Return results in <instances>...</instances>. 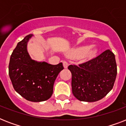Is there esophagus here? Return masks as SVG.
I'll return each instance as SVG.
<instances>
[{
  "label": "esophagus",
  "instance_id": "34e87169",
  "mask_svg": "<svg viewBox=\"0 0 126 126\" xmlns=\"http://www.w3.org/2000/svg\"><path fill=\"white\" fill-rule=\"evenodd\" d=\"M63 67H64V68H65V69H67V67H68V65H69V64H68V63H67V61H63Z\"/></svg>",
  "mask_w": 126,
  "mask_h": 126
}]
</instances>
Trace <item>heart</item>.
I'll use <instances>...</instances> for the list:
<instances>
[{
    "instance_id": "obj_1",
    "label": "heart",
    "mask_w": 126,
    "mask_h": 126,
    "mask_svg": "<svg viewBox=\"0 0 126 126\" xmlns=\"http://www.w3.org/2000/svg\"><path fill=\"white\" fill-rule=\"evenodd\" d=\"M95 53V50L92 49L89 46H81L73 49L70 52L71 57L74 58H80V57H88L92 56Z\"/></svg>"
}]
</instances>
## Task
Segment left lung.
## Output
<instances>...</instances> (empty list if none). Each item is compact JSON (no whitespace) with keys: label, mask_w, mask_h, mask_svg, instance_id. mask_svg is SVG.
<instances>
[{"label":"left lung","mask_w":126,"mask_h":126,"mask_svg":"<svg viewBox=\"0 0 126 126\" xmlns=\"http://www.w3.org/2000/svg\"><path fill=\"white\" fill-rule=\"evenodd\" d=\"M72 74V92L81 101L95 102L112 89L117 75L115 55L107 49L94 59L68 67Z\"/></svg>","instance_id":"obj_1"}]
</instances>
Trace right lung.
I'll use <instances>...</instances> for the list:
<instances>
[{"instance_id": "1", "label": "right lung", "mask_w": 126, "mask_h": 126, "mask_svg": "<svg viewBox=\"0 0 126 126\" xmlns=\"http://www.w3.org/2000/svg\"><path fill=\"white\" fill-rule=\"evenodd\" d=\"M32 36L31 34L25 36L14 49L9 63V76L14 90L21 96L30 101L41 102L51 97L55 79L64 68L62 63L53 65L32 60L27 49Z\"/></svg>"}]
</instances>
